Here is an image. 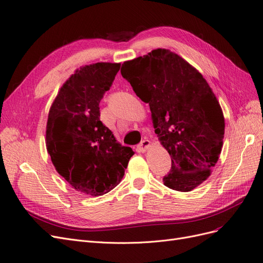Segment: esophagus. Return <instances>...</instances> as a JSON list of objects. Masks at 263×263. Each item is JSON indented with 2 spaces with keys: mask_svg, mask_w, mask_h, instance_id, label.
I'll list each match as a JSON object with an SVG mask.
<instances>
[{
  "mask_svg": "<svg viewBox=\"0 0 263 263\" xmlns=\"http://www.w3.org/2000/svg\"><path fill=\"white\" fill-rule=\"evenodd\" d=\"M149 146H151V142L145 139V140H143V141L139 144L138 148H139L141 152H145Z\"/></svg>",
  "mask_w": 263,
  "mask_h": 263,
  "instance_id": "34e87169",
  "label": "esophagus"
}]
</instances>
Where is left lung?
I'll list each match as a JSON object with an SVG mask.
<instances>
[{"label": "left lung", "mask_w": 263, "mask_h": 263, "mask_svg": "<svg viewBox=\"0 0 263 263\" xmlns=\"http://www.w3.org/2000/svg\"><path fill=\"white\" fill-rule=\"evenodd\" d=\"M121 75L148 104L159 142L172 157L166 187L188 192L211 175L223 147L222 108L202 74L167 49L125 61Z\"/></svg>", "instance_id": "left-lung-1"}]
</instances>
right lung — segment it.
<instances>
[{
    "label": "right lung",
    "instance_id": "obj_1",
    "mask_svg": "<svg viewBox=\"0 0 263 263\" xmlns=\"http://www.w3.org/2000/svg\"><path fill=\"white\" fill-rule=\"evenodd\" d=\"M120 65L82 66L63 84L49 110L46 145L51 162L75 190L91 197L117 187L134 154L99 119V103Z\"/></svg>",
    "mask_w": 263,
    "mask_h": 263
}]
</instances>
